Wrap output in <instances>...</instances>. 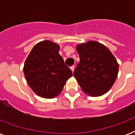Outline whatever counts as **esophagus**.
<instances>
[{
	"label": "esophagus",
	"mask_w": 135,
	"mask_h": 135,
	"mask_svg": "<svg viewBox=\"0 0 135 135\" xmlns=\"http://www.w3.org/2000/svg\"><path fill=\"white\" fill-rule=\"evenodd\" d=\"M70 69H71V70L72 71V72L74 71V69H75V66H71V67H70Z\"/></svg>",
	"instance_id": "obj_1"
}]
</instances>
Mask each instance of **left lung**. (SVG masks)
<instances>
[{"instance_id": "8db88e82", "label": "left lung", "mask_w": 135, "mask_h": 135, "mask_svg": "<svg viewBox=\"0 0 135 135\" xmlns=\"http://www.w3.org/2000/svg\"><path fill=\"white\" fill-rule=\"evenodd\" d=\"M80 62L74 76L85 94L99 97L107 93L117 78L118 64L111 51L97 41L76 46Z\"/></svg>"}]
</instances>
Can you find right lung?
<instances>
[{
    "mask_svg": "<svg viewBox=\"0 0 135 135\" xmlns=\"http://www.w3.org/2000/svg\"><path fill=\"white\" fill-rule=\"evenodd\" d=\"M59 46L50 41L37 43L26 58L24 74L27 83L38 96L52 99L59 95L73 76L59 54Z\"/></svg>",
    "mask_w": 135,
    "mask_h": 135,
    "instance_id": "obj_1",
    "label": "right lung"
}]
</instances>
